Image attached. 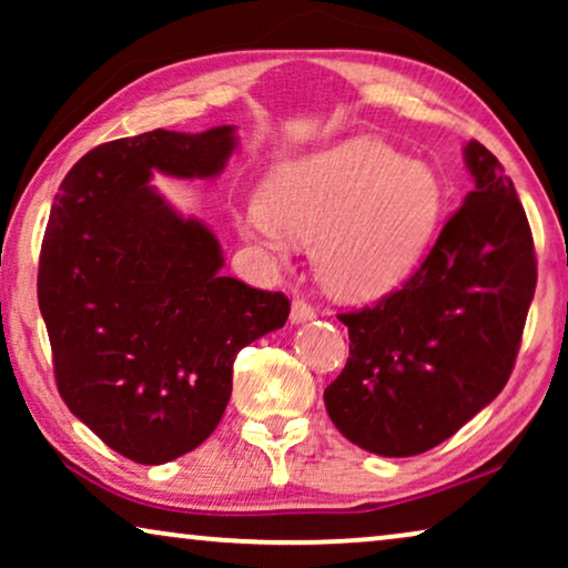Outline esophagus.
I'll return each mask as SVG.
<instances>
[{
    "mask_svg": "<svg viewBox=\"0 0 568 568\" xmlns=\"http://www.w3.org/2000/svg\"><path fill=\"white\" fill-rule=\"evenodd\" d=\"M313 317H315V310L310 307L305 300H294V302H292V315H290L292 323L300 325V323L313 321Z\"/></svg>",
    "mask_w": 568,
    "mask_h": 568,
    "instance_id": "esophagus-1",
    "label": "esophagus"
}]
</instances>
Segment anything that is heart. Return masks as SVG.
Listing matches in <instances>:
<instances>
[{"mask_svg": "<svg viewBox=\"0 0 568 568\" xmlns=\"http://www.w3.org/2000/svg\"><path fill=\"white\" fill-rule=\"evenodd\" d=\"M442 214V183L426 162L379 139L354 136L271 168L261 199L235 224L268 261L310 240L321 282L344 297H377L416 268Z\"/></svg>", "mask_w": 568, "mask_h": 568, "instance_id": "b5f03b06", "label": "heart"}]
</instances>
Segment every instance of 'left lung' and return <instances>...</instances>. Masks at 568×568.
Here are the masks:
<instances>
[{"mask_svg":"<svg viewBox=\"0 0 568 568\" xmlns=\"http://www.w3.org/2000/svg\"><path fill=\"white\" fill-rule=\"evenodd\" d=\"M473 189L400 290L338 315L348 362L325 387L331 422L383 457L437 447L504 390L515 369L538 263L515 183L480 142Z\"/></svg>","mask_w":568,"mask_h":568,"instance_id":"obj_1","label":"left lung"}]
</instances>
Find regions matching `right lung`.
Instances as JSON below:
<instances>
[{"label": "right lung", "mask_w": 568, "mask_h": 568, "mask_svg": "<svg viewBox=\"0 0 568 568\" xmlns=\"http://www.w3.org/2000/svg\"><path fill=\"white\" fill-rule=\"evenodd\" d=\"M235 126L154 129L84 154L53 199L38 305L69 410L142 465L196 449L216 429L243 346L282 328L290 300L224 266L220 240L183 220L152 173L214 178Z\"/></svg>", "instance_id": "1"}]
</instances>
